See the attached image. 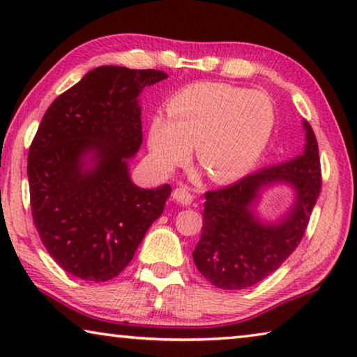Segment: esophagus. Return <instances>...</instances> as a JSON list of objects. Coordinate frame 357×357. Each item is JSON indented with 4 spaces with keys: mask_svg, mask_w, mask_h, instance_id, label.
<instances>
[{
    "mask_svg": "<svg viewBox=\"0 0 357 357\" xmlns=\"http://www.w3.org/2000/svg\"><path fill=\"white\" fill-rule=\"evenodd\" d=\"M173 200L183 204V206H189V204L193 202V195L185 189V187H176L172 193Z\"/></svg>",
    "mask_w": 357,
    "mask_h": 357,
    "instance_id": "esophagus-1",
    "label": "esophagus"
}]
</instances>
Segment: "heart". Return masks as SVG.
<instances>
[{"mask_svg": "<svg viewBox=\"0 0 357 357\" xmlns=\"http://www.w3.org/2000/svg\"><path fill=\"white\" fill-rule=\"evenodd\" d=\"M167 116L149 124L148 148L162 170L183 165L197 144V160L219 184L255 170L273 140L277 112L261 91L227 83H193L174 93Z\"/></svg>", "mask_w": 357, "mask_h": 357, "instance_id": "obj_1", "label": "heart"}]
</instances>
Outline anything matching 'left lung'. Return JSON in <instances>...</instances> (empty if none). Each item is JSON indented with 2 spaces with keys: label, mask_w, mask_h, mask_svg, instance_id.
Returning a JSON list of instances; mask_svg holds the SVG:
<instances>
[{
  "label": "left lung",
  "mask_w": 357,
  "mask_h": 357,
  "mask_svg": "<svg viewBox=\"0 0 357 357\" xmlns=\"http://www.w3.org/2000/svg\"><path fill=\"white\" fill-rule=\"evenodd\" d=\"M301 155L247 174L228 187L206 192L202 238L192 257L208 282L222 289H244L271 275L304 236L321 190L318 143L307 121ZM285 183L295 192L292 208L279 220L257 214L269 186Z\"/></svg>",
  "instance_id": "left-lung-1"
}]
</instances>
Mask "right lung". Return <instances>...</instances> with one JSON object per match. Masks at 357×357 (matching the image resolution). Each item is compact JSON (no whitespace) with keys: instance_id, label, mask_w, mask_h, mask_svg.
<instances>
[{"instance_id":"1","label":"right lung","mask_w":357,"mask_h":357,"mask_svg":"<svg viewBox=\"0 0 357 357\" xmlns=\"http://www.w3.org/2000/svg\"><path fill=\"white\" fill-rule=\"evenodd\" d=\"M162 70L100 66L48 107L28 154L36 229L70 275L107 282L128 266L172 187L142 189L129 160L142 146L144 86Z\"/></svg>"}]
</instances>
